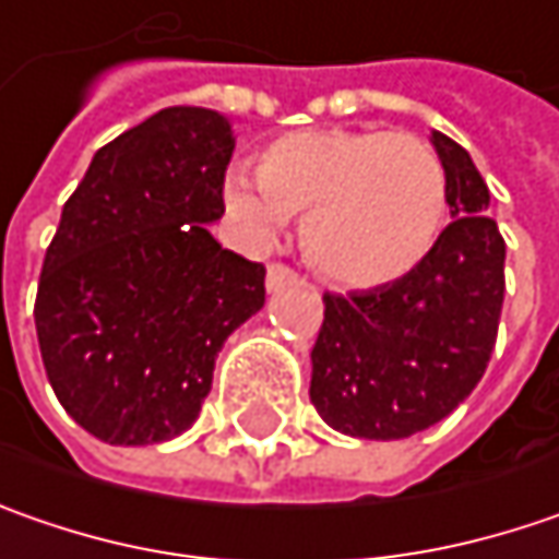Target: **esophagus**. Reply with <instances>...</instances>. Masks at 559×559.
<instances>
[{
  "mask_svg": "<svg viewBox=\"0 0 559 559\" xmlns=\"http://www.w3.org/2000/svg\"><path fill=\"white\" fill-rule=\"evenodd\" d=\"M300 278L290 265H284V262H272L269 265V272H265V287L269 290H281L284 284H294V281Z\"/></svg>",
  "mask_w": 559,
  "mask_h": 559,
  "instance_id": "1",
  "label": "esophagus"
}]
</instances>
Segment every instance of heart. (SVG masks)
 Returning a JSON list of instances; mask_svg holds the SVG:
<instances>
[{
  "mask_svg": "<svg viewBox=\"0 0 559 559\" xmlns=\"http://www.w3.org/2000/svg\"><path fill=\"white\" fill-rule=\"evenodd\" d=\"M225 203L237 222L272 240L306 218L312 265L344 287L403 278L435 247L448 218V175L413 134L312 128L272 140L255 178L234 171Z\"/></svg>",
  "mask_w": 559,
  "mask_h": 559,
  "instance_id": "1",
  "label": "heart"
}]
</instances>
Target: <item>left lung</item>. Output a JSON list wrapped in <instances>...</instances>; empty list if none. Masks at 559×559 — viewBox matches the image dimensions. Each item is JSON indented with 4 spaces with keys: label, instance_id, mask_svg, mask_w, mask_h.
<instances>
[{
    "label": "left lung",
    "instance_id": "8db88e82",
    "mask_svg": "<svg viewBox=\"0 0 559 559\" xmlns=\"http://www.w3.org/2000/svg\"><path fill=\"white\" fill-rule=\"evenodd\" d=\"M431 143L448 175L450 222L403 278L325 294L309 401L331 428L397 441L441 423L473 394L498 344L507 243L488 183L448 134Z\"/></svg>",
    "mask_w": 559,
    "mask_h": 559
}]
</instances>
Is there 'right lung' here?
Listing matches in <instances>:
<instances>
[{
	"instance_id": "add662e5",
	"label": "right lung",
	"mask_w": 559,
	"mask_h": 559,
	"mask_svg": "<svg viewBox=\"0 0 559 559\" xmlns=\"http://www.w3.org/2000/svg\"><path fill=\"white\" fill-rule=\"evenodd\" d=\"M231 124L171 106L115 136L68 197L39 272L46 378L106 444H158L197 423L234 328L265 304V265L222 250Z\"/></svg>"
}]
</instances>
